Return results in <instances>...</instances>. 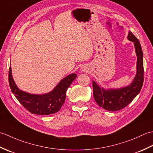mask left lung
<instances>
[{
    "instance_id": "obj_1",
    "label": "left lung",
    "mask_w": 153,
    "mask_h": 153,
    "mask_svg": "<svg viewBox=\"0 0 153 153\" xmlns=\"http://www.w3.org/2000/svg\"><path fill=\"white\" fill-rule=\"evenodd\" d=\"M128 40L134 42L137 55V73L130 85L119 89H105L93 82V97L96 102L108 111H117L128 106L140 92L144 80L143 54L141 44L135 35L129 31Z\"/></svg>"
}]
</instances>
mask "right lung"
<instances>
[{
  "instance_id": "1",
  "label": "right lung",
  "mask_w": 153,
  "mask_h": 153,
  "mask_svg": "<svg viewBox=\"0 0 153 153\" xmlns=\"http://www.w3.org/2000/svg\"><path fill=\"white\" fill-rule=\"evenodd\" d=\"M8 82L12 92L19 103L31 114L49 115L59 111L66 99V93L77 74H71L62 79L51 92L43 95H33L19 90L13 79L10 66Z\"/></svg>"
}]
</instances>
